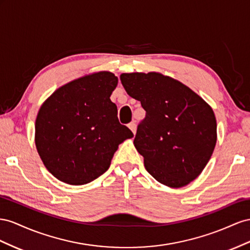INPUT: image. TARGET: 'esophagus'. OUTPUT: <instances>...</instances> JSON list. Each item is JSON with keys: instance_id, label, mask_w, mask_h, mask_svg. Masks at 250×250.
Segmentation results:
<instances>
[{"instance_id": "esophagus-1", "label": "esophagus", "mask_w": 250, "mask_h": 250, "mask_svg": "<svg viewBox=\"0 0 250 250\" xmlns=\"http://www.w3.org/2000/svg\"><path fill=\"white\" fill-rule=\"evenodd\" d=\"M129 125L131 131H132L134 134L136 133V123H135V121H131V123H130L129 125Z\"/></svg>"}]
</instances>
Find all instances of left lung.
Listing matches in <instances>:
<instances>
[{
    "instance_id": "8db88e82",
    "label": "left lung",
    "mask_w": 250,
    "mask_h": 250,
    "mask_svg": "<svg viewBox=\"0 0 250 250\" xmlns=\"http://www.w3.org/2000/svg\"><path fill=\"white\" fill-rule=\"evenodd\" d=\"M120 81L146 110L134 145L147 172L175 188L195 180L216 146L212 109L187 85L160 73H124Z\"/></svg>"
}]
</instances>
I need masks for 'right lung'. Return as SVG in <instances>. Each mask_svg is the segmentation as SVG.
Returning a JSON list of instances; mask_svg holds the SVG:
<instances>
[{
    "instance_id": "right-lung-1",
    "label": "right lung",
    "mask_w": 250,
    "mask_h": 250,
    "mask_svg": "<svg viewBox=\"0 0 250 250\" xmlns=\"http://www.w3.org/2000/svg\"><path fill=\"white\" fill-rule=\"evenodd\" d=\"M118 78L98 72L56 90L35 121V146L47 169L59 180L83 185L110 167L124 140L133 137L121 125L110 96Z\"/></svg>"
}]
</instances>
